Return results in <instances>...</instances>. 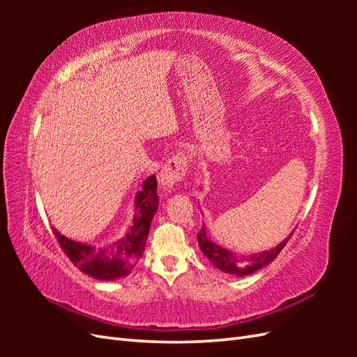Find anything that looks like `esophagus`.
<instances>
[{
  "label": "esophagus",
  "mask_w": 357,
  "mask_h": 357,
  "mask_svg": "<svg viewBox=\"0 0 357 357\" xmlns=\"http://www.w3.org/2000/svg\"><path fill=\"white\" fill-rule=\"evenodd\" d=\"M186 158L183 153H176L172 158H169L165 165L162 167V171L159 174V183L165 190H172L177 183L185 177L186 174Z\"/></svg>",
  "instance_id": "esophagus-1"
}]
</instances>
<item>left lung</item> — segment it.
Returning a JSON list of instances; mask_svg holds the SVG:
<instances>
[{
  "label": "left lung",
  "mask_w": 357,
  "mask_h": 357,
  "mask_svg": "<svg viewBox=\"0 0 357 357\" xmlns=\"http://www.w3.org/2000/svg\"><path fill=\"white\" fill-rule=\"evenodd\" d=\"M291 234H294V231L289 234L287 238H284L275 247L269 248V250L252 253V255H240V253H235L232 250H228V248H225L222 245H218L208 238L205 225L198 232L197 238L199 243L201 252L215 268L220 269V271L225 274L235 275V277H245V275H250V274L259 271V269H262L266 265L271 264L278 256V253L283 250V247L289 241Z\"/></svg>",
  "instance_id": "1"
}]
</instances>
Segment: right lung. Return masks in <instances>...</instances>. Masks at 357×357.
I'll list each match as a JSON object with an SVG mask.
<instances>
[{"mask_svg":"<svg viewBox=\"0 0 357 357\" xmlns=\"http://www.w3.org/2000/svg\"><path fill=\"white\" fill-rule=\"evenodd\" d=\"M158 181L156 176L143 181L142 190L134 199V219L128 226L125 235L109 244H91L74 241L62 235L56 228H52L61 248L70 261L86 275L102 282L126 277L132 271L137 261L144 252L147 235L153 215L158 210Z\"/></svg>","mask_w":357,"mask_h":357,"instance_id":"obj_1","label":"right lung"}]
</instances>
